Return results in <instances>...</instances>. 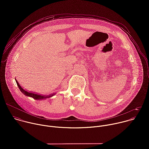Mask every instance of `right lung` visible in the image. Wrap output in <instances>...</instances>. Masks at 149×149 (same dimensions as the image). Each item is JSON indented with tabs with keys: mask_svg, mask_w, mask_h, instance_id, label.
I'll list each match as a JSON object with an SVG mask.
<instances>
[{
	"mask_svg": "<svg viewBox=\"0 0 149 149\" xmlns=\"http://www.w3.org/2000/svg\"><path fill=\"white\" fill-rule=\"evenodd\" d=\"M16 82L17 83V86L19 87V89L22 91L27 96H29V97H32L33 98H34L35 100H43V99H45V98H50L51 97H52L54 95H55V94H49V95H38L36 94H34V93H29V92H27L25 90H24L22 87H21L19 84L18 83V82L16 80Z\"/></svg>",
	"mask_w": 149,
	"mask_h": 149,
	"instance_id": "right-lung-1",
	"label": "right lung"
}]
</instances>
